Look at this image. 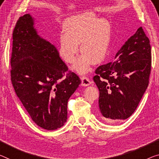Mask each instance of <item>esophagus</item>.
<instances>
[{
	"label": "esophagus",
	"mask_w": 159,
	"mask_h": 159,
	"mask_svg": "<svg viewBox=\"0 0 159 159\" xmlns=\"http://www.w3.org/2000/svg\"><path fill=\"white\" fill-rule=\"evenodd\" d=\"M82 80V86H88V85L91 84L92 83V80H90L89 78L86 76H82L81 77Z\"/></svg>",
	"instance_id": "34e87169"
}]
</instances>
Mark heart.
<instances>
[{
	"label": "heart",
	"instance_id": "b5f03b06",
	"mask_svg": "<svg viewBox=\"0 0 159 159\" xmlns=\"http://www.w3.org/2000/svg\"><path fill=\"white\" fill-rule=\"evenodd\" d=\"M64 33L58 37V52L62 59L72 63L80 49L82 54L75 61L73 69L86 73L92 63L97 65L108 53L111 42V26L106 19L97 18L89 12L70 17L63 23Z\"/></svg>",
	"mask_w": 159,
	"mask_h": 159
}]
</instances>
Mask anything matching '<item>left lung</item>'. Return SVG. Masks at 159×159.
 <instances>
[{"label": "left lung", "mask_w": 159, "mask_h": 159, "mask_svg": "<svg viewBox=\"0 0 159 159\" xmlns=\"http://www.w3.org/2000/svg\"><path fill=\"white\" fill-rule=\"evenodd\" d=\"M151 50L142 27L116 52L113 62L99 66L93 80L99 107L107 122L129 118L137 108L149 82Z\"/></svg>", "instance_id": "1"}]
</instances>
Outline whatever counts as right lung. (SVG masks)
I'll use <instances>...</instances> for the list:
<instances>
[{"label":"right lung","mask_w":159,"mask_h":159,"mask_svg":"<svg viewBox=\"0 0 159 159\" xmlns=\"http://www.w3.org/2000/svg\"><path fill=\"white\" fill-rule=\"evenodd\" d=\"M11 77L15 92L33 121L55 130L67 119L68 99L81 83L54 45L38 35L30 14L20 17L13 33Z\"/></svg>","instance_id":"1"}]
</instances>
